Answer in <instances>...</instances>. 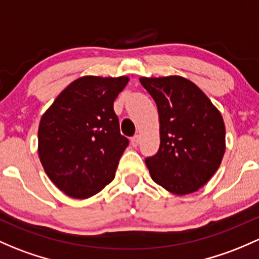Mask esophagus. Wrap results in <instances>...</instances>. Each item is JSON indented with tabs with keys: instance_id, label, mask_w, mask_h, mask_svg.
<instances>
[{
	"instance_id": "1",
	"label": "esophagus",
	"mask_w": 259,
	"mask_h": 259,
	"mask_svg": "<svg viewBox=\"0 0 259 259\" xmlns=\"http://www.w3.org/2000/svg\"><path fill=\"white\" fill-rule=\"evenodd\" d=\"M139 141H140V137H139V135H135V137H133L132 140H130V144H132V146L137 148L139 145Z\"/></svg>"
}]
</instances>
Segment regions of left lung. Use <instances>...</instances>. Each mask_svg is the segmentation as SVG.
<instances>
[{"instance_id": "1", "label": "left lung", "mask_w": 259, "mask_h": 259, "mask_svg": "<svg viewBox=\"0 0 259 259\" xmlns=\"http://www.w3.org/2000/svg\"><path fill=\"white\" fill-rule=\"evenodd\" d=\"M140 83L156 103L160 119L159 151L145 159L151 179L175 195L192 194L221 165L226 150L221 113L184 77H143Z\"/></svg>"}]
</instances>
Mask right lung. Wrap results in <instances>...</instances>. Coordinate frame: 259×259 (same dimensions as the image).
<instances>
[{
	"instance_id": "add662e5",
	"label": "right lung",
	"mask_w": 259,
	"mask_h": 259,
	"mask_svg": "<svg viewBox=\"0 0 259 259\" xmlns=\"http://www.w3.org/2000/svg\"><path fill=\"white\" fill-rule=\"evenodd\" d=\"M127 81V77H81L43 114L39 160L52 182L69 197L88 198L113 181L129 145L113 104Z\"/></svg>"
}]
</instances>
